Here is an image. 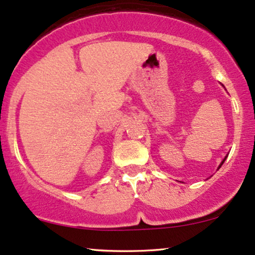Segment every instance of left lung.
Masks as SVG:
<instances>
[{"instance_id":"obj_1","label":"left lung","mask_w":255,"mask_h":255,"mask_svg":"<svg viewBox=\"0 0 255 255\" xmlns=\"http://www.w3.org/2000/svg\"><path fill=\"white\" fill-rule=\"evenodd\" d=\"M226 158H227V157H225V159H226ZM225 159H224V161H222V162H221V164H220V166H221V165H222V164H224V162H225ZM220 166H219V168H220Z\"/></svg>"}]
</instances>
